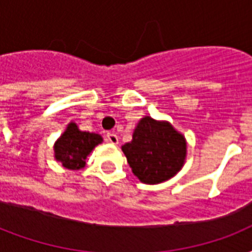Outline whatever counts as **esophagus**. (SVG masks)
<instances>
[{"label": "esophagus", "mask_w": 252, "mask_h": 252, "mask_svg": "<svg viewBox=\"0 0 252 252\" xmlns=\"http://www.w3.org/2000/svg\"><path fill=\"white\" fill-rule=\"evenodd\" d=\"M107 141L111 142V144H114V145H116V144L119 142V137L115 133H107Z\"/></svg>", "instance_id": "esophagus-1"}]
</instances>
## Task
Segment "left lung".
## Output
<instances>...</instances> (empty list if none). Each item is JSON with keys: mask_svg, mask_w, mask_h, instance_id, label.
<instances>
[{"mask_svg": "<svg viewBox=\"0 0 252 252\" xmlns=\"http://www.w3.org/2000/svg\"><path fill=\"white\" fill-rule=\"evenodd\" d=\"M132 171L142 183L157 184L183 167L187 142L167 122L145 116L138 122L132 141L122 146Z\"/></svg>", "mask_w": 252, "mask_h": 252, "instance_id": "left-lung-1", "label": "left lung"}]
</instances>
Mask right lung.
<instances>
[{
  "label": "right lung",
  "mask_w": 252,
  "mask_h": 252,
  "mask_svg": "<svg viewBox=\"0 0 252 252\" xmlns=\"http://www.w3.org/2000/svg\"><path fill=\"white\" fill-rule=\"evenodd\" d=\"M103 141L100 134L82 132L76 123H70L66 130L55 142V158L65 168L80 170L86 163V157L95 146Z\"/></svg>",
  "instance_id": "1"
}]
</instances>
